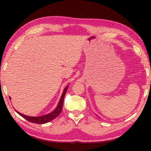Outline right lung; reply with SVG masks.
<instances>
[{"instance_id":"1","label":"right lung","mask_w":151,"mask_h":151,"mask_svg":"<svg viewBox=\"0 0 151 151\" xmlns=\"http://www.w3.org/2000/svg\"><path fill=\"white\" fill-rule=\"evenodd\" d=\"M68 88V86H66V87L65 88V90L63 91V93L62 94V96L60 97V100L59 101V103H58V106L57 107L54 111L51 112V113H49L48 114H45V115H43L41 116H37V117H35V116H27L24 115V114H22L20 112L17 111V112L19 114H20V116L23 117L25 119H27L28 121L31 122H34V123H37V124H44V123H47V122H50L51 121H52L53 119H55L56 117L58 116L59 115L60 113L62 111L63 109V102H64V98H65V94L66 93V91Z\"/></svg>"}]
</instances>
